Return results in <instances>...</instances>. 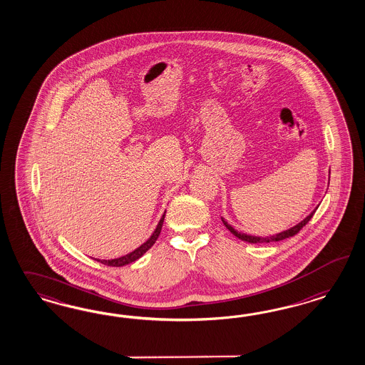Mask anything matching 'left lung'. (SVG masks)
<instances>
[{
  "instance_id": "left-lung-1",
  "label": "left lung",
  "mask_w": 365,
  "mask_h": 365,
  "mask_svg": "<svg viewBox=\"0 0 365 365\" xmlns=\"http://www.w3.org/2000/svg\"><path fill=\"white\" fill-rule=\"evenodd\" d=\"M317 210V207L314 209V210L310 212L309 215L304 220V221L299 222V225H296V226H293V227H290L289 230H285V232H278L276 235H270V237H255V235H247V234H245V232H237L234 227H232V225H229L227 222L225 221L223 218H221L222 222H223V225L226 226V229L227 230H230L232 234H234L237 238H240V240H242L245 242H250V243H267V242H278V241H282V240H287L289 237H293V235H296L297 232L308 223V222L312 220V217H313V214L316 212Z\"/></svg>"
}]
</instances>
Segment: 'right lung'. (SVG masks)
I'll list each match as a JSON object with an SVG mask.
<instances>
[{
    "mask_svg": "<svg viewBox=\"0 0 365 365\" xmlns=\"http://www.w3.org/2000/svg\"><path fill=\"white\" fill-rule=\"evenodd\" d=\"M165 215H166V212L163 214V217L160 218V221L158 223V226H156V229H155V232H153V235L143 243V245H140L138 249H135L133 252H131L130 255H123L120 258H115V259H98L99 262L101 264H104V265L107 266H115V267H119V266L128 265V264H131V262H135L136 259H139L142 255L154 245L155 241L158 240V237H159V234H160V230H162V226H163V221H165Z\"/></svg>",
    "mask_w": 365,
    "mask_h": 365,
    "instance_id": "add662e5",
    "label": "right lung"
}]
</instances>
